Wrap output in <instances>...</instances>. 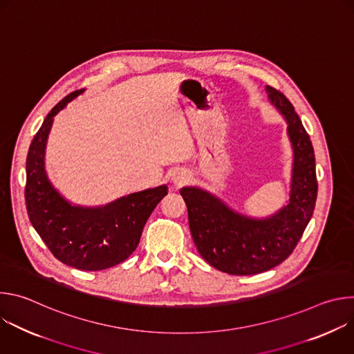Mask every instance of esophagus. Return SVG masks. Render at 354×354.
Listing matches in <instances>:
<instances>
[{
	"label": "esophagus",
	"mask_w": 354,
	"mask_h": 354,
	"mask_svg": "<svg viewBox=\"0 0 354 354\" xmlns=\"http://www.w3.org/2000/svg\"><path fill=\"white\" fill-rule=\"evenodd\" d=\"M189 179H190V174L187 171H183V169H176L171 175V180L176 186H182V185L187 183Z\"/></svg>",
	"instance_id": "34e87169"
}]
</instances>
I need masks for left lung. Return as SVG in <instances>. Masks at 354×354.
<instances>
[{"label":"left lung","instance_id":"8db88e82","mask_svg":"<svg viewBox=\"0 0 354 354\" xmlns=\"http://www.w3.org/2000/svg\"><path fill=\"white\" fill-rule=\"evenodd\" d=\"M266 93L287 124L292 151L286 205L268 217H252L234 210L203 187L180 189L198 254L228 274L262 273L287 259L307 228L317 201L315 154L310 136L281 92L266 85Z\"/></svg>","mask_w":354,"mask_h":354}]
</instances>
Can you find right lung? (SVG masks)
I'll return each instance as SVG.
<instances>
[{"label":"right lung","instance_id":"right-lung-1","mask_svg":"<svg viewBox=\"0 0 354 354\" xmlns=\"http://www.w3.org/2000/svg\"><path fill=\"white\" fill-rule=\"evenodd\" d=\"M84 92L66 96L33 137L26 158L25 201L29 220L50 252L64 265L93 272L116 266L133 254L168 186L134 192L104 206L75 205L55 187L44 162L47 138L55 116Z\"/></svg>","mask_w":354,"mask_h":354}]
</instances>
